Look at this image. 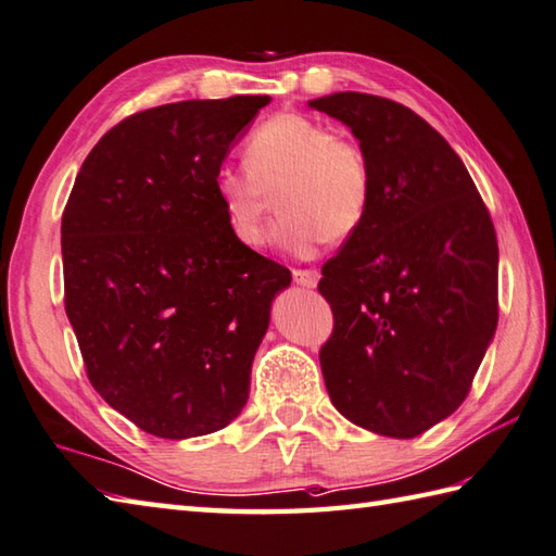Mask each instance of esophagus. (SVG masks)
I'll use <instances>...</instances> for the list:
<instances>
[{"mask_svg":"<svg viewBox=\"0 0 556 556\" xmlns=\"http://www.w3.org/2000/svg\"><path fill=\"white\" fill-rule=\"evenodd\" d=\"M293 281L306 289H313V287H318L320 271L318 269H293Z\"/></svg>","mask_w":556,"mask_h":556,"instance_id":"1","label":"esophagus"}]
</instances>
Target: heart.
I'll list each match as a JSON object with an SVG mask.
<instances>
[{"mask_svg":"<svg viewBox=\"0 0 556 556\" xmlns=\"http://www.w3.org/2000/svg\"><path fill=\"white\" fill-rule=\"evenodd\" d=\"M245 168H222L214 178L228 231L257 250L267 241V216L281 204L277 243L293 255H313L325 241H346L362 228L374 194L366 151L332 135L308 115L279 113L250 132Z\"/></svg>","mask_w":556,"mask_h":556,"instance_id":"1","label":"heart"}]
</instances>
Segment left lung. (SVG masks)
Here are the masks:
<instances>
[{
  "mask_svg": "<svg viewBox=\"0 0 556 556\" xmlns=\"http://www.w3.org/2000/svg\"><path fill=\"white\" fill-rule=\"evenodd\" d=\"M340 119L374 173L362 228L323 265L334 330L320 350L352 424L415 439L470 393L498 320V245L460 156L415 111L342 91L308 101Z\"/></svg>",
  "mask_w": 556,
  "mask_h": 556,
  "instance_id": "1",
  "label": "left lung"
}]
</instances>
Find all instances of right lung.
<instances>
[{"label":"right lung","mask_w":556,"mask_h":556,"mask_svg":"<svg viewBox=\"0 0 556 556\" xmlns=\"http://www.w3.org/2000/svg\"><path fill=\"white\" fill-rule=\"evenodd\" d=\"M269 96L125 117L91 149L62 214L64 311L91 386L159 439L241 415L269 308L291 271L231 236L214 178Z\"/></svg>","instance_id":"obj_1"}]
</instances>
